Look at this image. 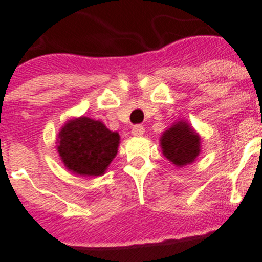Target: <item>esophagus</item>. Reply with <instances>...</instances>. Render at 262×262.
Masks as SVG:
<instances>
[{"label": "esophagus", "mask_w": 262, "mask_h": 262, "mask_svg": "<svg viewBox=\"0 0 262 262\" xmlns=\"http://www.w3.org/2000/svg\"><path fill=\"white\" fill-rule=\"evenodd\" d=\"M145 133V127L142 125H135L133 129H132V135L136 136V137H140Z\"/></svg>", "instance_id": "34e87169"}]
</instances>
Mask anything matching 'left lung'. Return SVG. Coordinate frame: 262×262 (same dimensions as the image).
<instances>
[{
  "mask_svg": "<svg viewBox=\"0 0 262 262\" xmlns=\"http://www.w3.org/2000/svg\"><path fill=\"white\" fill-rule=\"evenodd\" d=\"M162 153L176 166L192 164L201 151V138L186 121H179L162 133Z\"/></svg>",
  "mask_w": 262,
  "mask_h": 262,
  "instance_id": "1",
  "label": "left lung"
}]
</instances>
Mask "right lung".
Wrapping results in <instances>:
<instances>
[{
	"label": "right lung",
	"mask_w": 262,
	"mask_h": 262,
	"mask_svg": "<svg viewBox=\"0 0 262 262\" xmlns=\"http://www.w3.org/2000/svg\"><path fill=\"white\" fill-rule=\"evenodd\" d=\"M118 145L117 132L83 116L68 121L57 138V151L65 168L80 176L104 174L117 155Z\"/></svg>",
	"instance_id": "obj_1"
}]
</instances>
